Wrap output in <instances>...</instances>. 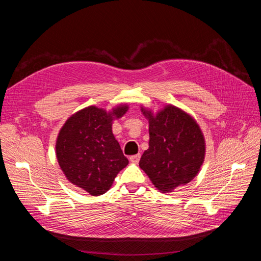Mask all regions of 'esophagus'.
<instances>
[{
    "instance_id": "1",
    "label": "esophagus",
    "mask_w": 261,
    "mask_h": 261,
    "mask_svg": "<svg viewBox=\"0 0 261 261\" xmlns=\"http://www.w3.org/2000/svg\"><path fill=\"white\" fill-rule=\"evenodd\" d=\"M140 160V154H135V155H130L129 156V161L132 163H138Z\"/></svg>"
}]
</instances>
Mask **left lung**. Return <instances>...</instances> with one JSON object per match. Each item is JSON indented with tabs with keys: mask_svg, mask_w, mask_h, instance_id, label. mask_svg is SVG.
<instances>
[{
	"mask_svg": "<svg viewBox=\"0 0 261 261\" xmlns=\"http://www.w3.org/2000/svg\"><path fill=\"white\" fill-rule=\"evenodd\" d=\"M149 121V148L139 167L162 193L189 183L200 170L206 153L204 138L194 118L174 106L153 114L141 108Z\"/></svg>",
	"mask_w": 261,
	"mask_h": 261,
	"instance_id": "8db88e82",
	"label": "left lung"
}]
</instances>
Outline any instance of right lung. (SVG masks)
Wrapping results in <instances>:
<instances>
[{"mask_svg": "<svg viewBox=\"0 0 261 261\" xmlns=\"http://www.w3.org/2000/svg\"><path fill=\"white\" fill-rule=\"evenodd\" d=\"M120 105L107 112L94 106L76 112L61 128L57 139V159L70 183L92 196L107 193L128 164L112 133V122L127 112Z\"/></svg>", "mask_w": 261, "mask_h": 261, "instance_id": "right-lung-1", "label": "right lung"}]
</instances>
